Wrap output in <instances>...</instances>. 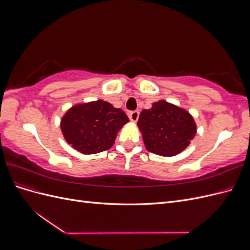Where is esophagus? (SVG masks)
I'll list each match as a JSON object with an SVG mask.
<instances>
[{
  "label": "esophagus",
  "instance_id": "34e87169",
  "mask_svg": "<svg viewBox=\"0 0 250 250\" xmlns=\"http://www.w3.org/2000/svg\"><path fill=\"white\" fill-rule=\"evenodd\" d=\"M139 115H140V112L138 110H133V111H130L128 116H129V119L132 121V122H137L139 119Z\"/></svg>",
  "mask_w": 250,
  "mask_h": 250
}]
</instances>
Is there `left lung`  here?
<instances>
[{"mask_svg":"<svg viewBox=\"0 0 250 250\" xmlns=\"http://www.w3.org/2000/svg\"><path fill=\"white\" fill-rule=\"evenodd\" d=\"M138 126L146 149L162 156H173L185 150L195 137L196 125L187 110L166 101L144 109Z\"/></svg>","mask_w":250,"mask_h":250,"instance_id":"8db88e82","label":"left lung"}]
</instances>
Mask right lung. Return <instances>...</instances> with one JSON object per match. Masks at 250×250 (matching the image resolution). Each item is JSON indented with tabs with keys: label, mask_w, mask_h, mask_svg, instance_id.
Wrapping results in <instances>:
<instances>
[{
	"label": "right lung",
	"mask_w": 250,
	"mask_h": 250,
	"mask_svg": "<svg viewBox=\"0 0 250 250\" xmlns=\"http://www.w3.org/2000/svg\"><path fill=\"white\" fill-rule=\"evenodd\" d=\"M128 121L122 109L98 100L75 105L67 110L62 120V130L73 148L83 154H94L108 150Z\"/></svg>",
	"instance_id": "obj_1"
}]
</instances>
